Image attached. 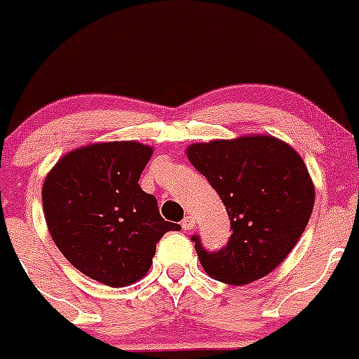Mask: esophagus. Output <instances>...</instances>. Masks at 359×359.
Segmentation results:
<instances>
[{
  "label": "esophagus",
  "instance_id": "34e87169",
  "mask_svg": "<svg viewBox=\"0 0 359 359\" xmlns=\"http://www.w3.org/2000/svg\"><path fill=\"white\" fill-rule=\"evenodd\" d=\"M182 228L183 230H190V228H194V217H192V215H187V217L182 221Z\"/></svg>",
  "mask_w": 359,
  "mask_h": 359
}]
</instances>
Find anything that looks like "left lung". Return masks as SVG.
Returning <instances> with one entry per match:
<instances>
[{
  "label": "left lung",
  "mask_w": 359,
  "mask_h": 359,
  "mask_svg": "<svg viewBox=\"0 0 359 359\" xmlns=\"http://www.w3.org/2000/svg\"><path fill=\"white\" fill-rule=\"evenodd\" d=\"M187 158L224 203L233 230L215 253L192 237L203 269L231 286L271 273L302 237L315 207L302 156L275 136L248 135L192 144Z\"/></svg>",
  "instance_id": "left-lung-1"
}]
</instances>
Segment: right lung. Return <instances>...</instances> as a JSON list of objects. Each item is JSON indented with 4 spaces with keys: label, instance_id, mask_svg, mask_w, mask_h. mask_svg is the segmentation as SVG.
Masks as SVG:
<instances>
[{
    "label": "right lung",
    "instance_id": "1",
    "mask_svg": "<svg viewBox=\"0 0 359 359\" xmlns=\"http://www.w3.org/2000/svg\"><path fill=\"white\" fill-rule=\"evenodd\" d=\"M152 147L100 142L73 149L43 183V210L57 248L86 277L111 287L145 277L156 243L180 224L138 185Z\"/></svg>",
    "mask_w": 359,
    "mask_h": 359
}]
</instances>
